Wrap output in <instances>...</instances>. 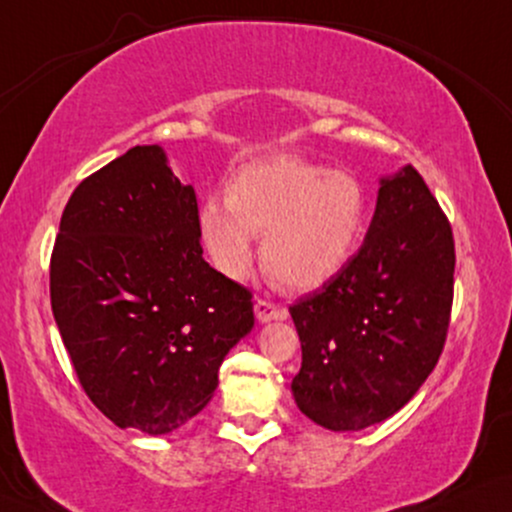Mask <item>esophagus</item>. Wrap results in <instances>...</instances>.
I'll use <instances>...</instances> for the list:
<instances>
[{
  "label": "esophagus",
  "instance_id": "obj_1",
  "mask_svg": "<svg viewBox=\"0 0 512 512\" xmlns=\"http://www.w3.org/2000/svg\"><path fill=\"white\" fill-rule=\"evenodd\" d=\"M255 316L260 323H269V321H283L288 316L286 309L276 307V304H271L267 300H257L255 302Z\"/></svg>",
  "mask_w": 512,
  "mask_h": 512
}]
</instances>
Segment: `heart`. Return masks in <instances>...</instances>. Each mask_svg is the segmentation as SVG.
<instances>
[{
    "label": "heart",
    "mask_w": 512,
    "mask_h": 512,
    "mask_svg": "<svg viewBox=\"0 0 512 512\" xmlns=\"http://www.w3.org/2000/svg\"><path fill=\"white\" fill-rule=\"evenodd\" d=\"M368 224V193L345 170L278 153L243 165L226 184V203L205 200L198 234L219 274L248 276L260 238L262 269L290 290L331 281L357 252Z\"/></svg>",
    "instance_id": "1"
}]
</instances>
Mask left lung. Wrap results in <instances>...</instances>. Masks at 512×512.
<instances>
[{
  "mask_svg": "<svg viewBox=\"0 0 512 512\" xmlns=\"http://www.w3.org/2000/svg\"><path fill=\"white\" fill-rule=\"evenodd\" d=\"M454 234L411 165L380 177L364 243L340 274L290 307L302 342L295 404L333 432L383 423L442 354L454 300Z\"/></svg>",
  "mask_w": 512,
  "mask_h": 512,
  "instance_id": "left-lung-1",
  "label": "left lung"
}]
</instances>
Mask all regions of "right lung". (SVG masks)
<instances>
[{
  "label": "right lung",
  "instance_id": "1",
  "mask_svg": "<svg viewBox=\"0 0 512 512\" xmlns=\"http://www.w3.org/2000/svg\"><path fill=\"white\" fill-rule=\"evenodd\" d=\"M51 312L77 378L118 428L158 437L210 404L255 326L250 290L203 260L198 203L158 144L87 177L51 255Z\"/></svg>",
  "mask_w": 512,
  "mask_h": 512
}]
</instances>
